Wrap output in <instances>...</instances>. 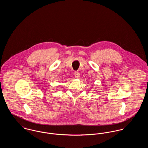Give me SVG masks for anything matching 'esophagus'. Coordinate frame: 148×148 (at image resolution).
Returning <instances> with one entry per match:
<instances>
[{"label":"esophagus","mask_w":148,"mask_h":148,"mask_svg":"<svg viewBox=\"0 0 148 148\" xmlns=\"http://www.w3.org/2000/svg\"><path fill=\"white\" fill-rule=\"evenodd\" d=\"M74 76L76 78H79L80 77V73L78 71L74 72Z\"/></svg>","instance_id":"obj_1"}]
</instances>
